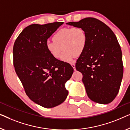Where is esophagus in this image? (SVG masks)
<instances>
[{
	"instance_id": "34e87169",
	"label": "esophagus",
	"mask_w": 130,
	"mask_h": 130,
	"mask_svg": "<svg viewBox=\"0 0 130 130\" xmlns=\"http://www.w3.org/2000/svg\"><path fill=\"white\" fill-rule=\"evenodd\" d=\"M71 66H72V67L73 68H74V70H75V64L74 63H71Z\"/></svg>"
}]
</instances>
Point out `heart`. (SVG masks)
Wrapping results in <instances>:
<instances>
[{
  "label": "heart",
  "instance_id": "obj_1",
  "mask_svg": "<svg viewBox=\"0 0 130 130\" xmlns=\"http://www.w3.org/2000/svg\"><path fill=\"white\" fill-rule=\"evenodd\" d=\"M52 41L45 43L49 55L55 59L61 58L66 62H72L76 55L84 52L87 45L88 36L84 29L76 26L65 28L57 31L52 36Z\"/></svg>",
  "mask_w": 130,
  "mask_h": 130
}]
</instances>
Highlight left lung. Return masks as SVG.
<instances>
[{"label": "left lung", "mask_w": 130, "mask_h": 130, "mask_svg": "<svg viewBox=\"0 0 130 130\" xmlns=\"http://www.w3.org/2000/svg\"><path fill=\"white\" fill-rule=\"evenodd\" d=\"M67 24L81 27L87 34V45L75 67L83 74L88 96L96 103H110L119 92L123 75L121 49L116 35L94 18Z\"/></svg>", "instance_id": "obj_1"}]
</instances>
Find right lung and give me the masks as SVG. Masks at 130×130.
<instances>
[{"mask_svg":"<svg viewBox=\"0 0 130 130\" xmlns=\"http://www.w3.org/2000/svg\"><path fill=\"white\" fill-rule=\"evenodd\" d=\"M63 22L32 24L22 30L13 48V65L28 97L45 108L56 107L68 94L65 84L74 69L67 62L55 59L45 43Z\"/></svg>","mask_w":130,"mask_h":130,"instance_id":"add662e5","label":"right lung"}]
</instances>
